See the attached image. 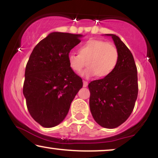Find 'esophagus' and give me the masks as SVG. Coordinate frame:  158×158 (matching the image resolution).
<instances>
[{
    "label": "esophagus",
    "mask_w": 158,
    "mask_h": 158,
    "mask_svg": "<svg viewBox=\"0 0 158 158\" xmlns=\"http://www.w3.org/2000/svg\"><path fill=\"white\" fill-rule=\"evenodd\" d=\"M88 85V82L87 81H83V87H87Z\"/></svg>",
    "instance_id": "obj_1"
}]
</instances>
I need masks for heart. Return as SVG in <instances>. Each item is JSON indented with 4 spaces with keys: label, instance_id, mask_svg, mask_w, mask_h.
Instances as JSON below:
<instances>
[{
    "label": "heart",
    "instance_id": "heart-1",
    "mask_svg": "<svg viewBox=\"0 0 158 158\" xmlns=\"http://www.w3.org/2000/svg\"><path fill=\"white\" fill-rule=\"evenodd\" d=\"M68 61L69 67L77 73H80L87 64L88 68L82 73L85 78L97 75L106 77L115 70L119 61V53L110 43L91 39L79 47L78 55L69 54Z\"/></svg>",
    "mask_w": 158,
    "mask_h": 158
}]
</instances>
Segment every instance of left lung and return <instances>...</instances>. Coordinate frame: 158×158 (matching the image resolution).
<instances>
[{"mask_svg":"<svg viewBox=\"0 0 158 158\" xmlns=\"http://www.w3.org/2000/svg\"><path fill=\"white\" fill-rule=\"evenodd\" d=\"M111 36L119 53L115 70L108 77L88 85L90 109L94 120L106 128H117L131 115L138 94L137 70L133 55L114 34Z\"/></svg>","mask_w":158,"mask_h":158,"instance_id":"1","label":"left lung"}]
</instances>
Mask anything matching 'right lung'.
<instances>
[{
  "label": "right lung",
  "mask_w": 158,
  "mask_h": 158,
  "mask_svg": "<svg viewBox=\"0 0 158 158\" xmlns=\"http://www.w3.org/2000/svg\"><path fill=\"white\" fill-rule=\"evenodd\" d=\"M81 35L51 32L38 43L25 69L23 94L31 117L44 128L64 120L82 88V79L70 69L68 56Z\"/></svg>",
  "instance_id": "1"
}]
</instances>
